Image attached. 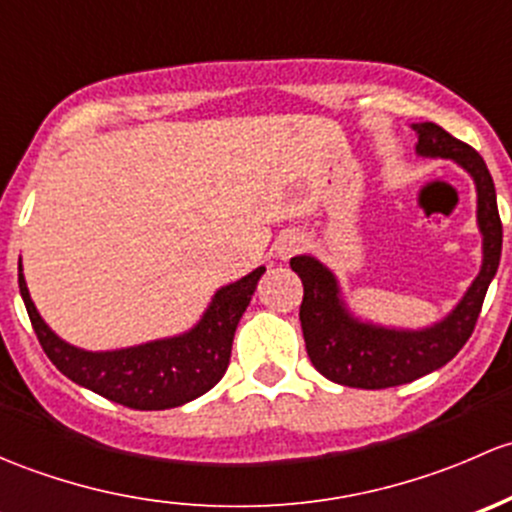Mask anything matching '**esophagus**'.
Masks as SVG:
<instances>
[{
	"mask_svg": "<svg viewBox=\"0 0 512 512\" xmlns=\"http://www.w3.org/2000/svg\"><path fill=\"white\" fill-rule=\"evenodd\" d=\"M308 246V239H305L303 234H298V231H288V234H283L281 239L276 241V254L281 261H288V258L300 254V251Z\"/></svg>",
	"mask_w": 512,
	"mask_h": 512,
	"instance_id": "1",
	"label": "esophagus"
}]
</instances>
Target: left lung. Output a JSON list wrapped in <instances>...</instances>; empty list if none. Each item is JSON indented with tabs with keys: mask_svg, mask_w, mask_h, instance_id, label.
Returning <instances> with one entry per match:
<instances>
[{
	"mask_svg": "<svg viewBox=\"0 0 512 512\" xmlns=\"http://www.w3.org/2000/svg\"><path fill=\"white\" fill-rule=\"evenodd\" d=\"M416 155L453 160L476 184V221L483 236L481 271L446 318L426 328H387L362 320L347 308L340 281L315 256L291 258L303 281L300 328L310 362L330 382L357 389H384L414 382L458 355L476 328L483 298L495 278L503 251V224L495 184L483 157L436 123H414Z\"/></svg>",
	"mask_w": 512,
	"mask_h": 512,
	"instance_id": "left-lung-1",
	"label": "left lung"
}]
</instances>
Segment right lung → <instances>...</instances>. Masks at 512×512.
I'll return each mask as SVG.
<instances>
[{"label": "right lung", "mask_w": 512, "mask_h": 512, "mask_svg": "<svg viewBox=\"0 0 512 512\" xmlns=\"http://www.w3.org/2000/svg\"><path fill=\"white\" fill-rule=\"evenodd\" d=\"M263 273L266 266H258L249 276L221 286L212 295V303L207 305L197 325L187 333L105 352L81 350L61 340L44 323L26 288L21 258L19 291L34 333L56 370L110 402L140 412H160L202 397L224 377L236 325L249 308L251 295Z\"/></svg>", "instance_id": "obj_1"}]
</instances>
